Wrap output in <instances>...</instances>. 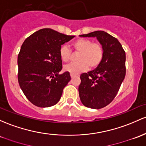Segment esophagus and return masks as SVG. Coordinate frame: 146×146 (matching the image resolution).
Instances as JSON below:
<instances>
[{"instance_id":"1","label":"esophagus","mask_w":146,"mask_h":146,"mask_svg":"<svg viewBox=\"0 0 146 146\" xmlns=\"http://www.w3.org/2000/svg\"><path fill=\"white\" fill-rule=\"evenodd\" d=\"M75 77V76H73V75H72V74H70V78H73Z\"/></svg>"}]
</instances>
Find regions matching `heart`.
<instances>
[{"mask_svg": "<svg viewBox=\"0 0 146 146\" xmlns=\"http://www.w3.org/2000/svg\"><path fill=\"white\" fill-rule=\"evenodd\" d=\"M76 52H79L77 60L64 66V70L73 76L84 72L88 68L94 69L102 62L104 57V48L99 42H93L90 39L80 38L72 43ZM60 57L63 62H66L71 57V50L66 45H62L59 50Z\"/></svg>", "mask_w": 146, "mask_h": 146, "instance_id": "b5f03b06", "label": "heart"}]
</instances>
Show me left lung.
I'll use <instances>...</instances> for the list:
<instances>
[{
	"mask_svg": "<svg viewBox=\"0 0 146 146\" xmlns=\"http://www.w3.org/2000/svg\"><path fill=\"white\" fill-rule=\"evenodd\" d=\"M83 37H96L104 48L100 64L94 70L81 74L80 98L91 109L106 107L114 99L125 76V52L116 38L104 31H95Z\"/></svg>",
	"mask_w": 146,
	"mask_h": 146,
	"instance_id": "obj_1",
	"label": "left lung"
}]
</instances>
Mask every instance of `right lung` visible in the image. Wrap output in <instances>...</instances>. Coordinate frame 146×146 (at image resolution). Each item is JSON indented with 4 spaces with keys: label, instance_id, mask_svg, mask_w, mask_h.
I'll list each match as a JSON object with an SVG mask.
<instances>
[{
    "label": "right lung",
    "instance_id": "add662e5",
    "mask_svg": "<svg viewBox=\"0 0 146 146\" xmlns=\"http://www.w3.org/2000/svg\"><path fill=\"white\" fill-rule=\"evenodd\" d=\"M74 37L50 28L35 32L24 41L18 55V81L23 94L33 105L53 106L60 101L64 88L70 80L62 69L59 50Z\"/></svg>",
    "mask_w": 146,
    "mask_h": 146
}]
</instances>
